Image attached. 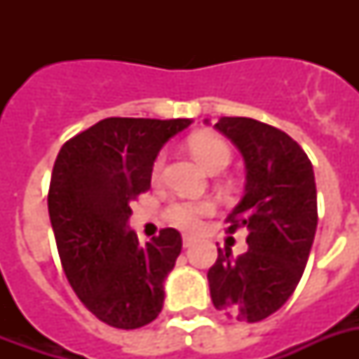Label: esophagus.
Wrapping results in <instances>:
<instances>
[{"instance_id": "obj_1", "label": "esophagus", "mask_w": 359, "mask_h": 359, "mask_svg": "<svg viewBox=\"0 0 359 359\" xmlns=\"http://www.w3.org/2000/svg\"><path fill=\"white\" fill-rule=\"evenodd\" d=\"M194 242H196V238L191 235H182V244H184V248H190Z\"/></svg>"}]
</instances>
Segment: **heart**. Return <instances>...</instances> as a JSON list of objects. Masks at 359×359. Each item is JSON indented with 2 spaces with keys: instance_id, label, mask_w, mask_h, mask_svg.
<instances>
[{
  "instance_id": "1",
  "label": "heart",
  "mask_w": 359,
  "mask_h": 359,
  "mask_svg": "<svg viewBox=\"0 0 359 359\" xmlns=\"http://www.w3.org/2000/svg\"><path fill=\"white\" fill-rule=\"evenodd\" d=\"M190 151L194 156L201 162L205 169L210 173L222 171L229 165L231 162V149L224 140H219L216 135L199 134L194 135L190 140ZM163 154L156 158L152 173L154 177H160L163 168ZM214 212V203L210 199H177L169 203L165 208V219L169 224L177 225L180 229L194 231L201 225V219L208 214Z\"/></svg>"
}]
</instances>
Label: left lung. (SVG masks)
<instances>
[{
    "label": "left lung",
    "instance_id": "left-lung-1",
    "mask_svg": "<svg viewBox=\"0 0 359 359\" xmlns=\"http://www.w3.org/2000/svg\"><path fill=\"white\" fill-rule=\"evenodd\" d=\"M245 162V194L227 216V231L248 229V251L236 259L218 248L208 270L216 309L240 323H259L294 292L317 231V186L309 158L290 135L261 121L222 117Z\"/></svg>",
    "mask_w": 359,
    "mask_h": 359
}]
</instances>
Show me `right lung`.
<instances>
[{"label": "right lung", "instance_id": "add662e5", "mask_svg": "<svg viewBox=\"0 0 359 359\" xmlns=\"http://www.w3.org/2000/svg\"><path fill=\"white\" fill-rule=\"evenodd\" d=\"M190 123L109 117L67 141L53 163L48 212L61 266L81 304L114 328H141L162 311L182 238L168 227L140 245L130 203L151 188L165 141Z\"/></svg>", "mask_w": 359, "mask_h": 359}]
</instances>
